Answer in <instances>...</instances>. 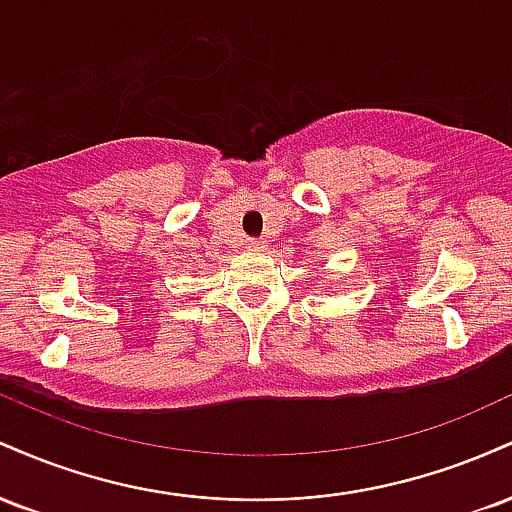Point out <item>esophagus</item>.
Returning a JSON list of instances; mask_svg holds the SVG:
<instances>
[{
    "label": "esophagus",
    "mask_w": 512,
    "mask_h": 512,
    "mask_svg": "<svg viewBox=\"0 0 512 512\" xmlns=\"http://www.w3.org/2000/svg\"><path fill=\"white\" fill-rule=\"evenodd\" d=\"M245 248H248V250H252V252H260V250H264V248H267V243H264V240H262V238H250V240H248V243H245Z\"/></svg>",
    "instance_id": "esophagus-1"
}]
</instances>
